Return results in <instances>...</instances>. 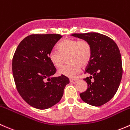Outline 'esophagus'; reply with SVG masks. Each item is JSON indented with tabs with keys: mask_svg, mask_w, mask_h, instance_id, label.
<instances>
[{
	"mask_svg": "<svg viewBox=\"0 0 130 130\" xmlns=\"http://www.w3.org/2000/svg\"><path fill=\"white\" fill-rule=\"evenodd\" d=\"M78 81V79H76V78H71L70 79V82L72 83L75 84Z\"/></svg>",
	"mask_w": 130,
	"mask_h": 130,
	"instance_id": "esophagus-1",
	"label": "esophagus"
}]
</instances>
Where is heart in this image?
Returning a JSON list of instances; mask_svg holds the SVG:
<instances>
[{
  "instance_id": "heart-1",
  "label": "heart",
  "mask_w": 130,
  "mask_h": 130,
  "mask_svg": "<svg viewBox=\"0 0 130 130\" xmlns=\"http://www.w3.org/2000/svg\"><path fill=\"white\" fill-rule=\"evenodd\" d=\"M57 51H51L49 55L51 62L55 68H60L67 58L68 65L59 71V74L67 77H74L78 74L81 67H85L90 62L92 56V47L85 39H66L56 47Z\"/></svg>"
}]
</instances>
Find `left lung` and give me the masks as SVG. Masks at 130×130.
Wrapping results in <instances>:
<instances>
[{"label":"left lung","mask_w":130,"mask_h":130,"mask_svg":"<svg viewBox=\"0 0 130 130\" xmlns=\"http://www.w3.org/2000/svg\"><path fill=\"white\" fill-rule=\"evenodd\" d=\"M73 36L86 40L92 47L91 58L85 72L90 77L84 79L88 87L80 97L89 105L100 106L111 100L121 83L123 67L120 49L112 39L100 33Z\"/></svg>","instance_id":"left-lung-1"}]
</instances>
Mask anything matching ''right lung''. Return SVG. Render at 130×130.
Wrapping results in <instances>:
<instances>
[{
    "mask_svg": "<svg viewBox=\"0 0 130 130\" xmlns=\"http://www.w3.org/2000/svg\"><path fill=\"white\" fill-rule=\"evenodd\" d=\"M62 37L58 34L28 36L13 56L12 68L17 91L27 103L37 109H47L59 102L69 83V78L63 75L52 77L56 69L49 58Z\"/></svg>",
    "mask_w": 130,
    "mask_h": 130,
    "instance_id": "1",
    "label": "right lung"
}]
</instances>
